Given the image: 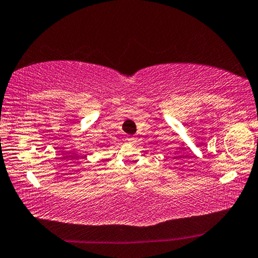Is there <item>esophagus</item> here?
I'll use <instances>...</instances> for the list:
<instances>
[{"mask_svg": "<svg viewBox=\"0 0 258 258\" xmlns=\"http://www.w3.org/2000/svg\"><path fill=\"white\" fill-rule=\"evenodd\" d=\"M127 141H130V142H135V141H137V138L128 137V138H127Z\"/></svg>", "mask_w": 258, "mask_h": 258, "instance_id": "1", "label": "esophagus"}]
</instances>
